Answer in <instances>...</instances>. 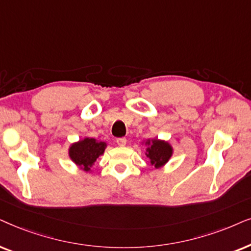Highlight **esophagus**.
<instances>
[{"mask_svg": "<svg viewBox=\"0 0 251 251\" xmlns=\"http://www.w3.org/2000/svg\"><path fill=\"white\" fill-rule=\"evenodd\" d=\"M117 145L120 146V147H124L126 145V139L125 138H118L117 139Z\"/></svg>", "mask_w": 251, "mask_h": 251, "instance_id": "1", "label": "esophagus"}]
</instances>
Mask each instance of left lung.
<instances>
[{"label":"left lung","mask_w":251,"mask_h":251,"mask_svg":"<svg viewBox=\"0 0 251 251\" xmlns=\"http://www.w3.org/2000/svg\"><path fill=\"white\" fill-rule=\"evenodd\" d=\"M147 143L150 145V141ZM147 151H148L146 153L147 157L150 159V163L155 165L156 168L165 164L172 155L171 146L164 141H158V140H153L151 146L147 149Z\"/></svg>","instance_id":"obj_1"}]
</instances>
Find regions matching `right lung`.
<instances>
[{
	"label": "right lung",
	"instance_id": "1",
	"mask_svg": "<svg viewBox=\"0 0 251 251\" xmlns=\"http://www.w3.org/2000/svg\"><path fill=\"white\" fill-rule=\"evenodd\" d=\"M105 143L96 141L95 139L86 138L75 143L70 148V157L76 165L81 166L85 171H89L95 160L104 152Z\"/></svg>",
	"mask_w": 251,
	"mask_h": 251
}]
</instances>
